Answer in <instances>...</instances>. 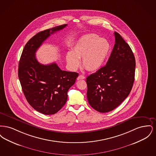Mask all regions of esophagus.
<instances>
[{"label": "esophagus", "instance_id": "esophagus-1", "mask_svg": "<svg viewBox=\"0 0 156 156\" xmlns=\"http://www.w3.org/2000/svg\"><path fill=\"white\" fill-rule=\"evenodd\" d=\"M85 77L83 76V75H80L78 76V78H77V80H83V79H85Z\"/></svg>", "mask_w": 156, "mask_h": 156}]
</instances>
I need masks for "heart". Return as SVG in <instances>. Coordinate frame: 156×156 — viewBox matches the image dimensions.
<instances>
[{
    "instance_id": "1",
    "label": "heart",
    "mask_w": 156,
    "mask_h": 156,
    "mask_svg": "<svg viewBox=\"0 0 156 156\" xmlns=\"http://www.w3.org/2000/svg\"><path fill=\"white\" fill-rule=\"evenodd\" d=\"M110 50L111 45L108 40L89 34L80 38L73 47L72 52H67L66 59L71 69L79 67V59H82V65L87 70L97 71L104 64Z\"/></svg>"
}]
</instances>
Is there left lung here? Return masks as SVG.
I'll use <instances>...</instances> for the list:
<instances>
[{
	"mask_svg": "<svg viewBox=\"0 0 156 156\" xmlns=\"http://www.w3.org/2000/svg\"><path fill=\"white\" fill-rule=\"evenodd\" d=\"M115 44L106 66L87 78V99L97 111L117 108L129 95L135 75L136 61L130 46L115 32Z\"/></svg>",
	"mask_w": 156,
	"mask_h": 156,
	"instance_id": "1",
	"label": "left lung"
}]
</instances>
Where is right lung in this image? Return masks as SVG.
Instances as JSON below:
<instances>
[{
    "instance_id": "add662e5",
    "label": "right lung",
    "mask_w": 156,
    "mask_h": 156,
    "mask_svg": "<svg viewBox=\"0 0 156 156\" xmlns=\"http://www.w3.org/2000/svg\"><path fill=\"white\" fill-rule=\"evenodd\" d=\"M67 24L40 31L25 45L19 63L18 76L23 92L29 104L43 114L53 115L66 104L68 90L75 82L78 74L62 71L55 62L40 64L36 52L45 40Z\"/></svg>"
}]
</instances>
